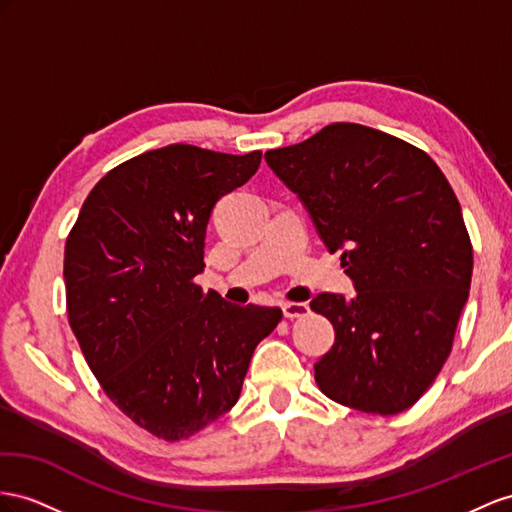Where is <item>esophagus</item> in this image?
<instances>
[{"instance_id": "34e87169", "label": "esophagus", "mask_w": 512, "mask_h": 512, "mask_svg": "<svg viewBox=\"0 0 512 512\" xmlns=\"http://www.w3.org/2000/svg\"><path fill=\"white\" fill-rule=\"evenodd\" d=\"M283 316L296 320V318H305L309 316V305L307 303H285L283 305Z\"/></svg>"}]
</instances>
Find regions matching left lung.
I'll return each instance as SVG.
<instances>
[{
	"mask_svg": "<svg viewBox=\"0 0 512 512\" xmlns=\"http://www.w3.org/2000/svg\"><path fill=\"white\" fill-rule=\"evenodd\" d=\"M268 166L305 203L357 298L320 294L335 344L316 363L326 398L396 415L435 383L467 303L474 248L452 186L430 155L357 123H333Z\"/></svg>",
	"mask_w": 512,
	"mask_h": 512,
	"instance_id": "1",
	"label": "left lung"
}]
</instances>
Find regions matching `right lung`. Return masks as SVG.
Here are the masks:
<instances>
[{
    "mask_svg": "<svg viewBox=\"0 0 512 512\" xmlns=\"http://www.w3.org/2000/svg\"><path fill=\"white\" fill-rule=\"evenodd\" d=\"M261 151L168 144L97 181L64 246L69 324L106 396L153 437L190 439L238 402L279 307H238L194 283L220 196Z\"/></svg>",
    "mask_w": 512,
    "mask_h": 512,
    "instance_id": "right-lung-1",
    "label": "right lung"
}]
</instances>
